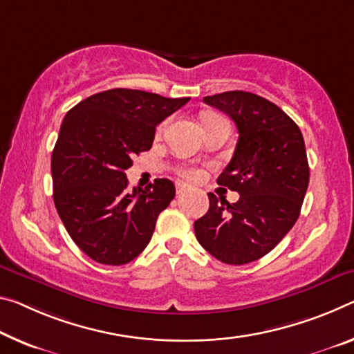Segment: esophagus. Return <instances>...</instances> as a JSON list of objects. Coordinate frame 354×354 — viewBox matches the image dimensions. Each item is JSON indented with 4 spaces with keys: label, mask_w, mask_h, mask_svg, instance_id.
<instances>
[{
    "label": "esophagus",
    "mask_w": 354,
    "mask_h": 354,
    "mask_svg": "<svg viewBox=\"0 0 354 354\" xmlns=\"http://www.w3.org/2000/svg\"><path fill=\"white\" fill-rule=\"evenodd\" d=\"M186 190H189V186H187V184L176 183V192H178V194H183V192H186Z\"/></svg>",
    "instance_id": "obj_1"
}]
</instances>
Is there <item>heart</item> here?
Listing matches in <instances>:
<instances>
[{"mask_svg":"<svg viewBox=\"0 0 354 354\" xmlns=\"http://www.w3.org/2000/svg\"><path fill=\"white\" fill-rule=\"evenodd\" d=\"M178 175L187 179V181H198V179L203 178V170L200 167L195 165H183L176 168Z\"/></svg>","mask_w":354,"mask_h":354,"instance_id":"obj_1","label":"heart"}]
</instances>
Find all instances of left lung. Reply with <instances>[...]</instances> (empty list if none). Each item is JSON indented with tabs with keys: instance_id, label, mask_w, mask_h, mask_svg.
<instances>
[{
	"instance_id": "left-lung-1",
	"label": "left lung",
	"mask_w": 354,
	"mask_h": 354,
	"mask_svg": "<svg viewBox=\"0 0 354 354\" xmlns=\"http://www.w3.org/2000/svg\"><path fill=\"white\" fill-rule=\"evenodd\" d=\"M238 127L234 154L217 178L239 194L236 203L209 197V209L194 223L195 236L227 265L265 257L298 221L308 186L304 138L276 104L254 93L227 91L203 97Z\"/></svg>"
}]
</instances>
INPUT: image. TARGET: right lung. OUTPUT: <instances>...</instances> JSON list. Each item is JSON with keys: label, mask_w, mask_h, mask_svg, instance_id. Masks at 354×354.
<instances>
[{"label": "right lung", "mask_w": 354, "mask_h": 354, "mask_svg": "<svg viewBox=\"0 0 354 354\" xmlns=\"http://www.w3.org/2000/svg\"><path fill=\"white\" fill-rule=\"evenodd\" d=\"M189 97L115 88L67 111L52 154L53 201L72 241L94 261H132L175 197L170 179L127 187L132 157L153 147L156 126Z\"/></svg>", "instance_id": "right-lung-1"}]
</instances>
